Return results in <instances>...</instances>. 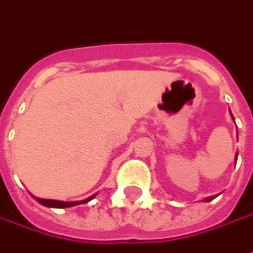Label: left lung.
I'll use <instances>...</instances> for the list:
<instances>
[{
    "label": "left lung",
    "instance_id": "8db88e82",
    "mask_svg": "<svg viewBox=\"0 0 253 253\" xmlns=\"http://www.w3.org/2000/svg\"><path fill=\"white\" fill-rule=\"evenodd\" d=\"M231 116H232V115H231ZM232 119H234V116H232ZM237 157H238V155H237ZM210 200H211V197H207V199H206V202H210Z\"/></svg>",
    "mask_w": 253,
    "mask_h": 253
}]
</instances>
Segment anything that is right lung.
Listing matches in <instances>:
<instances>
[{
  "instance_id": "add662e5",
  "label": "right lung",
  "mask_w": 253,
  "mask_h": 253,
  "mask_svg": "<svg viewBox=\"0 0 253 253\" xmlns=\"http://www.w3.org/2000/svg\"><path fill=\"white\" fill-rule=\"evenodd\" d=\"M96 195H92L91 197L81 200V202H60V200H48V199H39V197H35L40 205L46 206V207H54V209H66V207H73L77 205H83V203H88L89 200H92Z\"/></svg>"
}]
</instances>
